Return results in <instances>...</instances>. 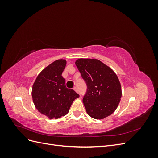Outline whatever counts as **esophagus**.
Segmentation results:
<instances>
[{
  "instance_id": "obj_1",
  "label": "esophagus",
  "mask_w": 158,
  "mask_h": 158,
  "mask_svg": "<svg viewBox=\"0 0 158 158\" xmlns=\"http://www.w3.org/2000/svg\"><path fill=\"white\" fill-rule=\"evenodd\" d=\"M74 90L75 91V92L78 93V89H77V88H76V87H74Z\"/></svg>"
}]
</instances>
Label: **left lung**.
<instances>
[{
  "mask_svg": "<svg viewBox=\"0 0 158 158\" xmlns=\"http://www.w3.org/2000/svg\"><path fill=\"white\" fill-rule=\"evenodd\" d=\"M75 64L87 84L83 103L89 116L103 119L117 109L122 96L121 83L114 72L95 59H79Z\"/></svg>",
  "mask_w": 158,
  "mask_h": 158,
  "instance_id": "obj_1",
  "label": "left lung"
}]
</instances>
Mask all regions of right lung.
<instances>
[{
	"instance_id": "add662e5",
	"label": "right lung",
	"mask_w": 158,
	"mask_h": 158,
	"mask_svg": "<svg viewBox=\"0 0 158 158\" xmlns=\"http://www.w3.org/2000/svg\"><path fill=\"white\" fill-rule=\"evenodd\" d=\"M66 60L59 59L42 70L32 86L33 102L38 111L49 119L65 116L79 95L66 88L62 73Z\"/></svg>"
}]
</instances>
